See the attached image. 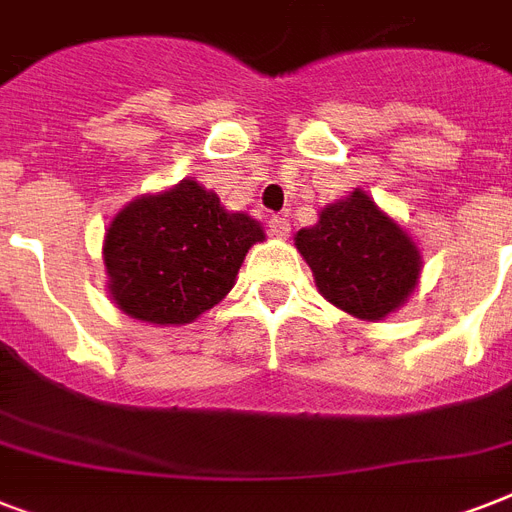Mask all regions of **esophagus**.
Returning a JSON list of instances; mask_svg holds the SVG:
<instances>
[{
	"label": "esophagus",
	"mask_w": 512,
	"mask_h": 512,
	"mask_svg": "<svg viewBox=\"0 0 512 512\" xmlns=\"http://www.w3.org/2000/svg\"><path fill=\"white\" fill-rule=\"evenodd\" d=\"M268 231H271V236H276V239H287L289 231H292V223H289L287 215H273L271 220H268Z\"/></svg>",
	"instance_id": "obj_1"
}]
</instances>
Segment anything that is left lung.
I'll return each mask as SVG.
<instances>
[{"mask_svg": "<svg viewBox=\"0 0 512 512\" xmlns=\"http://www.w3.org/2000/svg\"><path fill=\"white\" fill-rule=\"evenodd\" d=\"M295 244L321 295L356 319H385L420 276L414 241L364 191L329 204L319 223L297 231Z\"/></svg>", "mask_w": 512, "mask_h": 512, "instance_id": "left-lung-1", "label": "left lung"}]
</instances>
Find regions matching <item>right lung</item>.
<instances>
[{
    "label": "right lung",
    "mask_w": 512,
    "mask_h": 512,
    "mask_svg": "<svg viewBox=\"0 0 512 512\" xmlns=\"http://www.w3.org/2000/svg\"><path fill=\"white\" fill-rule=\"evenodd\" d=\"M255 241H263L257 220L225 212L217 193L183 180L135 199L108 225V289L132 319L188 324L231 292Z\"/></svg>",
    "instance_id": "add662e5"
}]
</instances>
